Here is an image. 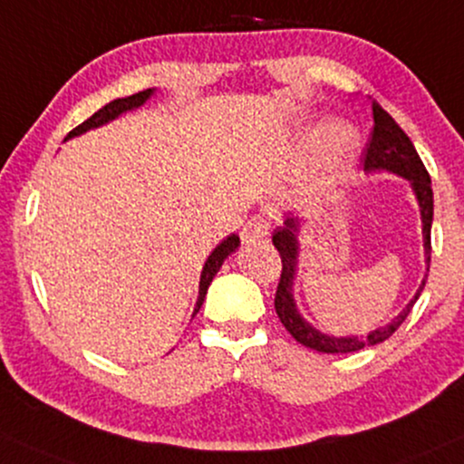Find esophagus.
Segmentation results:
<instances>
[{
  "label": "esophagus",
  "instance_id": "obj_1",
  "mask_svg": "<svg viewBox=\"0 0 464 464\" xmlns=\"http://www.w3.org/2000/svg\"><path fill=\"white\" fill-rule=\"evenodd\" d=\"M268 230H271V223H268L266 217H262V215L251 217V219L245 223V227H243V232H241L243 234V241L251 243V241H256V238L266 237Z\"/></svg>",
  "mask_w": 464,
  "mask_h": 464
}]
</instances>
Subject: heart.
I'll return each instance as SVG.
<instances>
[{"label":"heart","mask_w":464,"mask_h":464,"mask_svg":"<svg viewBox=\"0 0 464 464\" xmlns=\"http://www.w3.org/2000/svg\"><path fill=\"white\" fill-rule=\"evenodd\" d=\"M353 141H354V135L351 133V129L342 127V124H335V127H331L327 133H324L323 152H327L329 157L342 159L353 148Z\"/></svg>","instance_id":"1"}]
</instances>
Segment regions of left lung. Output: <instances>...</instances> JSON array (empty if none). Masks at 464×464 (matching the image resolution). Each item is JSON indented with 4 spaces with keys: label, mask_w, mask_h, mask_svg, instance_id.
Returning a JSON list of instances; mask_svg holds the SVG:
<instances>
[{
    "label": "left lung",
    "mask_w": 464,
    "mask_h": 464,
    "mask_svg": "<svg viewBox=\"0 0 464 464\" xmlns=\"http://www.w3.org/2000/svg\"><path fill=\"white\" fill-rule=\"evenodd\" d=\"M372 116H374V129H372L370 144L365 148L363 157V169L365 171H392V174L402 176L411 182L413 193L420 204L421 213V234H424V251H426V262H430V227H432V187H430V174H428L424 163H421L420 154H417L413 141L409 140L407 133L398 127L396 120L387 113L376 101H372ZM301 221L299 217L290 213L285 217L284 226H279L273 232V245H276L279 256H282V277H279L277 293H276V312L279 320L288 334L295 337L296 342L307 348H314L318 353H354L362 351L365 346H374L385 342L387 337L393 335L400 324L404 323V318L409 316V312L413 310L415 301L420 299L421 290L426 285V277L421 282L420 290H417L413 299L409 301V305L398 314L385 327L370 331L368 335H346V337H335L327 335L323 331L314 329L307 320L296 310V303L293 296V284H295V273H296V262H299V232H301ZM430 268V266H428ZM426 268V271H428Z\"/></svg>",
    "instance_id": "left-lung-1"
}]
</instances>
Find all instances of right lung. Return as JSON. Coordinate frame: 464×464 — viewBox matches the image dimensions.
Here are the masks:
<instances>
[{
	"mask_svg": "<svg viewBox=\"0 0 464 464\" xmlns=\"http://www.w3.org/2000/svg\"><path fill=\"white\" fill-rule=\"evenodd\" d=\"M152 94H154V90H144V92H137V94H133V96H127V99H116V101H111L110 105H105V107H102V110L96 111L94 116H90L88 120H85V122L79 124V127H74V129L71 130V133L66 135V140H71V137L82 135V133H85V130H90V129L102 127V124H107V122H111V120H116V118L120 116V113L130 111V110H137V107L144 105V102H146L148 99H150ZM238 243H241V241H238L237 234H230V237L223 238V241H221L219 245H217V247L213 249V254L208 256V260L204 262L202 277H199V296H198V303H196V312H193V314L199 312V307H202L204 296H206V290H208L210 282H213V277L217 276V271H219V268H221L223 260H226L227 256L232 254V251H237Z\"/></svg>",
	"mask_w": 464,
	"mask_h": 464,
	"instance_id": "1",
	"label": "right lung"
}]
</instances>
